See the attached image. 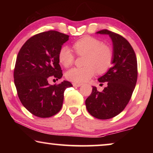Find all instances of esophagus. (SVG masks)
Returning <instances> with one entry per match:
<instances>
[{
	"label": "esophagus",
	"mask_w": 153,
	"mask_h": 153,
	"mask_svg": "<svg viewBox=\"0 0 153 153\" xmlns=\"http://www.w3.org/2000/svg\"><path fill=\"white\" fill-rule=\"evenodd\" d=\"M72 84H73V85H74V87H80L81 85H82V84H81V83H73Z\"/></svg>",
	"instance_id": "esophagus-1"
}]
</instances>
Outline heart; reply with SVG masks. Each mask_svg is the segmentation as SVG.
I'll list each match as a JSON object with an SVG mask.
<instances>
[{"label": "heart", "instance_id": "obj_1", "mask_svg": "<svg viewBox=\"0 0 153 153\" xmlns=\"http://www.w3.org/2000/svg\"><path fill=\"white\" fill-rule=\"evenodd\" d=\"M73 48L78 56H85L82 68H74L66 72V78L74 83H83L94 76L96 71L103 74L113 64L114 53L111 46L103 44L95 37L85 36L73 44ZM58 61L65 68L72 65L74 55L68 46H62L58 55Z\"/></svg>", "mask_w": 153, "mask_h": 153}]
</instances>
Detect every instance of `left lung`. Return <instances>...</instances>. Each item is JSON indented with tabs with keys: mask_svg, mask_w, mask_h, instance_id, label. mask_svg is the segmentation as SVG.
<instances>
[{
	"mask_svg": "<svg viewBox=\"0 0 153 153\" xmlns=\"http://www.w3.org/2000/svg\"><path fill=\"white\" fill-rule=\"evenodd\" d=\"M97 33L108 35L111 39L114 65L98 79L100 83L106 82L107 86L102 92L93 86L85 106L91 116L106 120L122 112L130 100L137 81V60L133 48L123 36L106 29Z\"/></svg>",
	"mask_w": 153,
	"mask_h": 153,
	"instance_id": "left-lung-1",
	"label": "left lung"
}]
</instances>
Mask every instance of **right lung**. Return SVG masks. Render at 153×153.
Returning <instances> with one entry per match:
<instances>
[{"instance_id": "1", "label": "right lung", "mask_w": 153, "mask_h": 153, "mask_svg": "<svg viewBox=\"0 0 153 153\" xmlns=\"http://www.w3.org/2000/svg\"><path fill=\"white\" fill-rule=\"evenodd\" d=\"M69 35L56 30L35 35L21 48L14 70V81L23 106L35 116L49 118L61 109L64 92L72 86L68 81L50 85L61 78L58 52Z\"/></svg>"}]
</instances>
